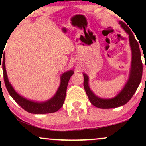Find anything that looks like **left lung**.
<instances>
[{"mask_svg":"<svg viewBox=\"0 0 146 146\" xmlns=\"http://www.w3.org/2000/svg\"><path fill=\"white\" fill-rule=\"evenodd\" d=\"M121 27L129 35V44L132 52V60L129 78L126 84L118 95L111 99H102L96 96L90 90L88 86V77L86 74L84 75V88L88 97L89 100L94 106L102 109L113 108L123 106L128 102L137 90L142 77L143 66L139 44L130 29L122 21H119Z\"/></svg>","mask_w":146,"mask_h":146,"instance_id":"8db88e82","label":"left lung"}]
</instances>
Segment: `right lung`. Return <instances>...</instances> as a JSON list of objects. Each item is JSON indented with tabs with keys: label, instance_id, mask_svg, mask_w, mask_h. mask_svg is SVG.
Returning <instances> with one entry per match:
<instances>
[{
	"label": "right lung",
	"instance_id": "obj_1",
	"mask_svg": "<svg viewBox=\"0 0 146 146\" xmlns=\"http://www.w3.org/2000/svg\"><path fill=\"white\" fill-rule=\"evenodd\" d=\"M3 56V59H2V56L1 58V63L2 59L4 81H5L6 88H7L9 94L11 96V97L15 100L18 104L21 106L25 110L28 111V112L35 113V114L54 113L61 108V107L63 106L64 102L65 100L68 84V81L71 76L74 74L73 71L70 70L66 72L62 75L60 85L59 88L58 89L57 92L56 93L54 96L52 98L46 102H35L29 100H27L25 98L21 96L13 89V86L8 80L7 71H6L5 53H4Z\"/></svg>",
	"mask_w": 146,
	"mask_h": 146
}]
</instances>
